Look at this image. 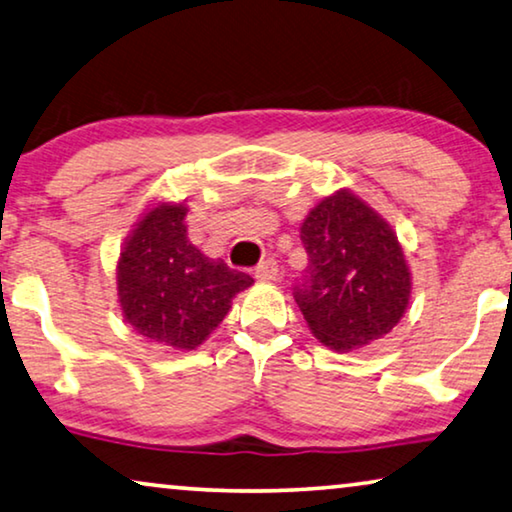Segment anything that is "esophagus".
<instances>
[{
	"instance_id": "1",
	"label": "esophagus",
	"mask_w": 512,
	"mask_h": 512,
	"mask_svg": "<svg viewBox=\"0 0 512 512\" xmlns=\"http://www.w3.org/2000/svg\"><path fill=\"white\" fill-rule=\"evenodd\" d=\"M255 278L259 282H273L278 278V264L276 259H264V262H259V266L255 269Z\"/></svg>"
}]
</instances>
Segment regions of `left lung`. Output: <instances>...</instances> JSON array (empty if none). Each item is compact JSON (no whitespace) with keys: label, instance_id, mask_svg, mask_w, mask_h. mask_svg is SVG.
<instances>
[{"label":"left lung","instance_id":"8db88e82","mask_svg":"<svg viewBox=\"0 0 512 512\" xmlns=\"http://www.w3.org/2000/svg\"><path fill=\"white\" fill-rule=\"evenodd\" d=\"M308 271L294 289L312 335L335 352L384 338L411 296L407 257L393 227L349 188L317 202L301 225Z\"/></svg>","mask_w":512,"mask_h":512}]
</instances>
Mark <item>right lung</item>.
Wrapping results in <instances>:
<instances>
[{"mask_svg": "<svg viewBox=\"0 0 512 512\" xmlns=\"http://www.w3.org/2000/svg\"><path fill=\"white\" fill-rule=\"evenodd\" d=\"M186 202H156L126 236L117 262L124 319L151 342L200 347L253 285L248 273L200 253L188 239Z\"/></svg>", "mask_w": 512, "mask_h": 512, "instance_id": "add662e5", "label": "right lung"}]
</instances>
